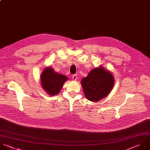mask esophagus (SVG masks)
Returning <instances> with one entry per match:
<instances>
[{
  "instance_id": "1",
  "label": "esophagus",
  "mask_w": 150,
  "mask_h": 150,
  "mask_svg": "<svg viewBox=\"0 0 150 150\" xmlns=\"http://www.w3.org/2000/svg\"><path fill=\"white\" fill-rule=\"evenodd\" d=\"M76 79H77V75H74L72 76V79H73L74 81H76Z\"/></svg>"
}]
</instances>
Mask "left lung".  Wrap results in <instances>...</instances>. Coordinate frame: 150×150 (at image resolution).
Here are the masks:
<instances>
[{
    "label": "left lung",
    "mask_w": 150,
    "mask_h": 150,
    "mask_svg": "<svg viewBox=\"0 0 150 150\" xmlns=\"http://www.w3.org/2000/svg\"><path fill=\"white\" fill-rule=\"evenodd\" d=\"M115 79L111 72L100 66L91 71L81 81L86 99L98 102L107 96L114 86Z\"/></svg>",
    "instance_id": "obj_1"
}]
</instances>
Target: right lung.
Here are the masks:
<instances>
[{
    "label": "right lung",
    "instance_id": "right-lung-1",
    "mask_svg": "<svg viewBox=\"0 0 150 150\" xmlns=\"http://www.w3.org/2000/svg\"><path fill=\"white\" fill-rule=\"evenodd\" d=\"M41 83L42 88L50 96L57 95L60 92L68 77L55 72L51 67H47L42 72Z\"/></svg>",
    "mask_w": 150,
    "mask_h": 150
}]
</instances>
